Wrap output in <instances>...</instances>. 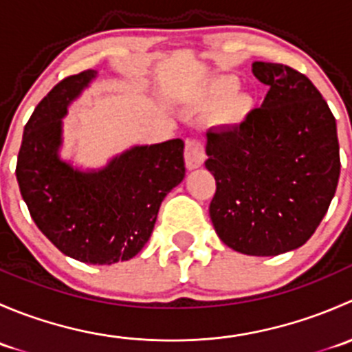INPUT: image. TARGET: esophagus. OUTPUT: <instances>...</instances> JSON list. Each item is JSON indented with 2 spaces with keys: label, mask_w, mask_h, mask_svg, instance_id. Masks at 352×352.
<instances>
[{
  "label": "esophagus",
  "mask_w": 352,
  "mask_h": 352,
  "mask_svg": "<svg viewBox=\"0 0 352 352\" xmlns=\"http://www.w3.org/2000/svg\"><path fill=\"white\" fill-rule=\"evenodd\" d=\"M186 165L189 170H194V168H199V166L204 163V158H206V150H204V143H202L201 140H196V138H192V140H187L186 141Z\"/></svg>",
  "instance_id": "34e87169"
}]
</instances>
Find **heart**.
Listing matches in <instances>:
<instances>
[{
    "label": "heart",
    "mask_w": 352,
    "mask_h": 352,
    "mask_svg": "<svg viewBox=\"0 0 352 352\" xmlns=\"http://www.w3.org/2000/svg\"><path fill=\"white\" fill-rule=\"evenodd\" d=\"M239 80L235 76H218L206 88L202 104L212 105L219 104L218 120L230 127H242L257 109V100L250 91L236 90Z\"/></svg>",
    "instance_id": "heart-1"
}]
</instances>
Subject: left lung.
I'll return each instance as SVG.
<instances>
[{"label":"left lung","mask_w":352,"mask_h":352,"mask_svg":"<svg viewBox=\"0 0 352 352\" xmlns=\"http://www.w3.org/2000/svg\"><path fill=\"white\" fill-rule=\"evenodd\" d=\"M269 85L242 127L208 131L206 168L214 175L212 226L233 250L257 257L301 247L315 233L340 173L336 117L300 71L255 61Z\"/></svg>","instance_id":"obj_1"}]
</instances>
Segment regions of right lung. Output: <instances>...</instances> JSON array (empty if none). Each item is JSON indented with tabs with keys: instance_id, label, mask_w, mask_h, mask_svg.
<instances>
[{
	"instance_id": "1",
	"label": "right lung",
	"mask_w": 352,
	"mask_h": 352,
	"mask_svg": "<svg viewBox=\"0 0 352 352\" xmlns=\"http://www.w3.org/2000/svg\"><path fill=\"white\" fill-rule=\"evenodd\" d=\"M97 71L59 81L25 124L16 160L20 194L37 228L63 254L110 265L133 258L150 240L166 194L186 175L184 141L133 146L100 170L59 158L63 117Z\"/></svg>"
}]
</instances>
